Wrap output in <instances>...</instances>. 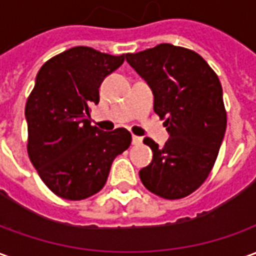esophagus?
<instances>
[{
  "instance_id": "obj_1",
  "label": "esophagus",
  "mask_w": 256,
  "mask_h": 256,
  "mask_svg": "<svg viewBox=\"0 0 256 256\" xmlns=\"http://www.w3.org/2000/svg\"><path fill=\"white\" fill-rule=\"evenodd\" d=\"M132 142H133V145H138L142 142V138H141V137H137V136H133V137H132Z\"/></svg>"
}]
</instances>
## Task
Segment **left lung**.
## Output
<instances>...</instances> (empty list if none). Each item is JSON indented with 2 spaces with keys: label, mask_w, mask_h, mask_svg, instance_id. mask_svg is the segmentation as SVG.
<instances>
[{
  "label": "left lung",
  "mask_w": 256,
  "mask_h": 256,
  "mask_svg": "<svg viewBox=\"0 0 256 256\" xmlns=\"http://www.w3.org/2000/svg\"><path fill=\"white\" fill-rule=\"evenodd\" d=\"M126 62L150 88L170 134L163 148L144 138L154 158L140 170L141 182L163 198H185L208 177L225 136L220 79L200 54L172 44L128 53Z\"/></svg>",
  "instance_id": "obj_1"
}]
</instances>
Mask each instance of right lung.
<instances>
[{
	"label": "right lung",
	"mask_w": 256,
	"mask_h": 256,
	"mask_svg": "<svg viewBox=\"0 0 256 256\" xmlns=\"http://www.w3.org/2000/svg\"><path fill=\"white\" fill-rule=\"evenodd\" d=\"M124 62L93 48L75 46L38 71L27 98V152L41 180L54 194L84 200L106 185L111 164L132 142L126 128L102 132L90 124L98 88Z\"/></svg>",
	"instance_id": "obj_1"
}]
</instances>
